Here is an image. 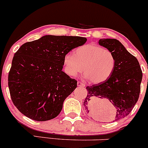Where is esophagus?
Listing matches in <instances>:
<instances>
[{
  "instance_id": "34e87169",
  "label": "esophagus",
  "mask_w": 148,
  "mask_h": 148,
  "mask_svg": "<svg viewBox=\"0 0 148 148\" xmlns=\"http://www.w3.org/2000/svg\"><path fill=\"white\" fill-rule=\"evenodd\" d=\"M77 86H78L84 87V86H85V84H84V83L80 82H77Z\"/></svg>"
}]
</instances>
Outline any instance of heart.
Wrapping results in <instances>:
<instances>
[{
    "label": "heart",
    "instance_id": "heart-1",
    "mask_svg": "<svg viewBox=\"0 0 148 148\" xmlns=\"http://www.w3.org/2000/svg\"><path fill=\"white\" fill-rule=\"evenodd\" d=\"M116 59L110 51L96 45H86L78 47L73 55L66 53L63 58L66 74L76 77L82 72L84 78L97 84L108 79L115 68Z\"/></svg>",
    "mask_w": 148,
    "mask_h": 148
}]
</instances>
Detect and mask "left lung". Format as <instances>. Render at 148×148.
<instances>
[{"label":"left lung","mask_w":148,"mask_h":148,"mask_svg":"<svg viewBox=\"0 0 148 148\" xmlns=\"http://www.w3.org/2000/svg\"><path fill=\"white\" fill-rule=\"evenodd\" d=\"M99 45L114 55L115 68L104 82L87 86V97L84 102L87 112L92 118L98 116V101L108 99L116 109L115 121L130 114L139 97L142 71L136 58L116 39H100Z\"/></svg>","instance_id":"8db88e82"}]
</instances>
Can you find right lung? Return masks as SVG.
I'll use <instances>...</instances> for the list:
<instances>
[{
  "label": "right lung",
  "instance_id": "obj_1",
  "mask_svg": "<svg viewBox=\"0 0 148 148\" xmlns=\"http://www.w3.org/2000/svg\"><path fill=\"white\" fill-rule=\"evenodd\" d=\"M87 41L79 36L46 35L25 43L14 54L8 75L12 100L22 114L37 121L56 117L77 81L63 72V58Z\"/></svg>",
  "mask_w": 148,
  "mask_h": 148
}]
</instances>
